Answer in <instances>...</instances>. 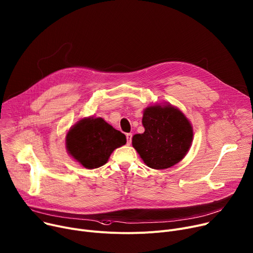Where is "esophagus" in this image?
I'll list each match as a JSON object with an SVG mask.
<instances>
[{"label": "esophagus", "instance_id": "obj_1", "mask_svg": "<svg viewBox=\"0 0 253 253\" xmlns=\"http://www.w3.org/2000/svg\"><path fill=\"white\" fill-rule=\"evenodd\" d=\"M126 144L130 145L131 144V138H132V134L131 133H126Z\"/></svg>", "mask_w": 253, "mask_h": 253}]
</instances>
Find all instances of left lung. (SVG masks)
Instances as JSON below:
<instances>
[{
	"mask_svg": "<svg viewBox=\"0 0 253 253\" xmlns=\"http://www.w3.org/2000/svg\"><path fill=\"white\" fill-rule=\"evenodd\" d=\"M145 131L132 137V147L147 166L166 169L180 162L192 143L193 129L186 116L171 104H155L144 110Z\"/></svg>",
	"mask_w": 253,
	"mask_h": 253,
	"instance_id": "8db88e82",
	"label": "left lung"
}]
</instances>
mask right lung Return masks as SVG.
<instances>
[{
    "label": "right lung",
    "mask_w": 253,
    "mask_h": 253,
    "mask_svg": "<svg viewBox=\"0 0 253 253\" xmlns=\"http://www.w3.org/2000/svg\"><path fill=\"white\" fill-rule=\"evenodd\" d=\"M126 143V135L101 118H85L66 135L68 153L87 169L104 165L111 153Z\"/></svg>",
    "instance_id": "right-lung-1"
}]
</instances>
